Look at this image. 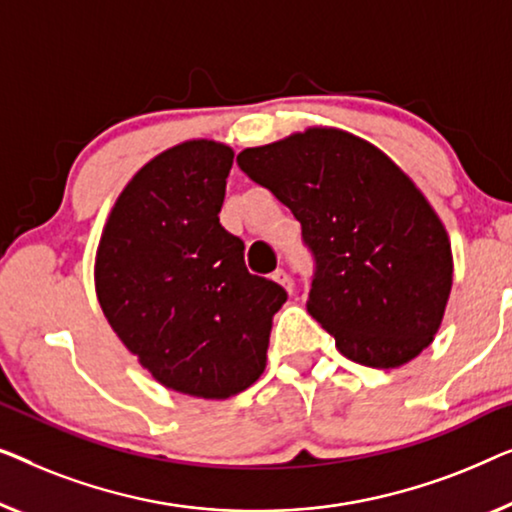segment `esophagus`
I'll use <instances>...</instances> for the list:
<instances>
[{
    "instance_id": "34e87169",
    "label": "esophagus",
    "mask_w": 512,
    "mask_h": 512,
    "mask_svg": "<svg viewBox=\"0 0 512 512\" xmlns=\"http://www.w3.org/2000/svg\"><path fill=\"white\" fill-rule=\"evenodd\" d=\"M273 280H276L278 285H283L285 290L292 294V280H290V276H287L285 269H276V271H273Z\"/></svg>"
}]
</instances>
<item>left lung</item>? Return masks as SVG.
Listing matches in <instances>:
<instances>
[{
  "label": "left lung",
  "mask_w": 512,
  "mask_h": 512,
  "mask_svg": "<svg viewBox=\"0 0 512 512\" xmlns=\"http://www.w3.org/2000/svg\"><path fill=\"white\" fill-rule=\"evenodd\" d=\"M236 162L301 222L318 262L308 313L343 357L399 369L434 343L455 262L406 171L362 136L322 125L243 148Z\"/></svg>",
  "instance_id": "obj_1"
}]
</instances>
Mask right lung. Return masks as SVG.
I'll return each mask as SVG.
<instances>
[{
  "label": "right lung",
  "instance_id": "add662e5",
  "mask_svg": "<svg viewBox=\"0 0 512 512\" xmlns=\"http://www.w3.org/2000/svg\"><path fill=\"white\" fill-rule=\"evenodd\" d=\"M234 150L176 143L115 199L95 255L99 306L125 348L167 390L229 399L266 369L287 292L248 273L243 241L220 225Z\"/></svg>",
  "mask_w": 512,
  "mask_h": 512
}]
</instances>
